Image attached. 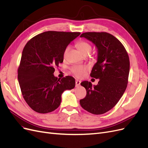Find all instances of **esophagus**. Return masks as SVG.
<instances>
[{"mask_svg": "<svg viewBox=\"0 0 148 148\" xmlns=\"http://www.w3.org/2000/svg\"><path fill=\"white\" fill-rule=\"evenodd\" d=\"M80 83H81V81H79V80H78V79H76L75 80L76 87H78L79 85H80Z\"/></svg>", "mask_w": 148, "mask_h": 148, "instance_id": "esophagus-1", "label": "esophagus"}]
</instances>
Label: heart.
I'll return each mask as SVG.
<instances>
[{
  "instance_id": "b5f03b06",
  "label": "heart",
  "mask_w": 148,
  "mask_h": 148,
  "mask_svg": "<svg viewBox=\"0 0 148 148\" xmlns=\"http://www.w3.org/2000/svg\"><path fill=\"white\" fill-rule=\"evenodd\" d=\"M77 46L79 51L82 52L83 54L85 53H88L91 52L92 47L91 46L88 42L84 41H80L77 42ZM69 49V47H66L64 52V57H65L66 56V53L68 52ZM88 70V66L85 65H76L71 67L70 70L75 77L77 78H81L86 72Z\"/></svg>"
}]
</instances>
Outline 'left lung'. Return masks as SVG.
Wrapping results in <instances>:
<instances>
[{"mask_svg":"<svg viewBox=\"0 0 148 148\" xmlns=\"http://www.w3.org/2000/svg\"><path fill=\"white\" fill-rule=\"evenodd\" d=\"M81 38L92 42L97 49V62L90 76L99 79L97 85L81 83L86 96L79 101L83 108L92 114L108 112L117 104L127 88L130 60L123 44L113 35L106 32L84 33Z\"/></svg>","mask_w":148,"mask_h":148,"instance_id":"1","label":"left lung"}]
</instances>
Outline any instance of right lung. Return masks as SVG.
Returning <instances> with one entry per match:
<instances>
[{
	"mask_svg": "<svg viewBox=\"0 0 148 148\" xmlns=\"http://www.w3.org/2000/svg\"><path fill=\"white\" fill-rule=\"evenodd\" d=\"M79 32L49 31L36 35L25 45L18 69L22 95L28 105L38 113L57 109L62 94L75 88V79L54 77L55 66L64 60V52Z\"/></svg>",
	"mask_w": 148,
	"mask_h": 148,
	"instance_id": "obj_1",
	"label": "right lung"
}]
</instances>
